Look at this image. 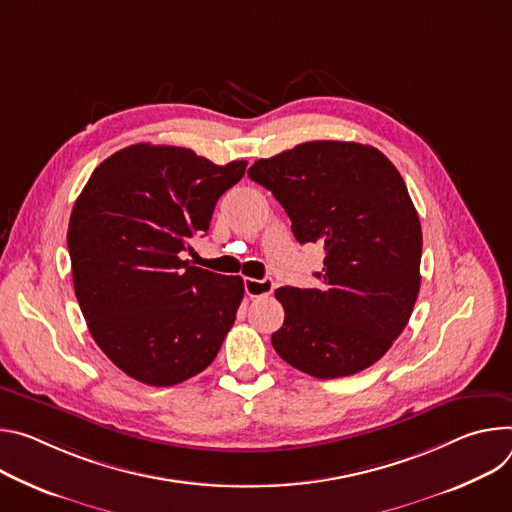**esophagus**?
Returning a JSON list of instances; mask_svg holds the SVG:
<instances>
[{
  "mask_svg": "<svg viewBox=\"0 0 512 512\" xmlns=\"http://www.w3.org/2000/svg\"><path fill=\"white\" fill-rule=\"evenodd\" d=\"M244 289L248 297L256 299V297L270 295L274 289V282L272 278H244Z\"/></svg>",
  "mask_w": 512,
  "mask_h": 512,
  "instance_id": "obj_1",
  "label": "esophagus"
}]
</instances>
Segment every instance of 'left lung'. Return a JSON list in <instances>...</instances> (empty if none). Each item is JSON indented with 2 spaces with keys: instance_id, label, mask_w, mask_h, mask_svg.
<instances>
[{
  "instance_id": "8db88e82",
  "label": "left lung",
  "mask_w": 512,
  "mask_h": 512,
  "mask_svg": "<svg viewBox=\"0 0 512 512\" xmlns=\"http://www.w3.org/2000/svg\"><path fill=\"white\" fill-rule=\"evenodd\" d=\"M248 177L272 191L299 244H323L319 289H276L285 323L276 354L315 378L378 362L413 313L421 223L407 185L374 146L315 140L256 160Z\"/></svg>"
}]
</instances>
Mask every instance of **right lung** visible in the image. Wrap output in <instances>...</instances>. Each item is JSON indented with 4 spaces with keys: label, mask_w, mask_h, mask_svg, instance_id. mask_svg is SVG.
<instances>
[{
    "label": "right lung",
    "mask_w": 512,
    "mask_h": 512,
    "mask_svg": "<svg viewBox=\"0 0 512 512\" xmlns=\"http://www.w3.org/2000/svg\"><path fill=\"white\" fill-rule=\"evenodd\" d=\"M246 166L134 144L105 158L77 197L67 232L75 295L95 344L134 380L173 386L203 372L232 329L242 276L179 254L209 230Z\"/></svg>",
    "instance_id": "obj_1"
}]
</instances>
